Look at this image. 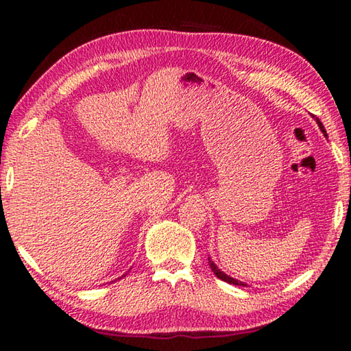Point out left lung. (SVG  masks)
I'll list each match as a JSON object with an SVG mask.
<instances>
[{"instance_id": "obj_1", "label": "left lung", "mask_w": 351, "mask_h": 351, "mask_svg": "<svg viewBox=\"0 0 351 351\" xmlns=\"http://www.w3.org/2000/svg\"><path fill=\"white\" fill-rule=\"evenodd\" d=\"M317 121V123H319V127H320V130H322V133L326 136V132H325V128H324V125H322V122L319 121V119H316ZM209 265H210V269L213 271V274H215L218 278H221V280H224V282H228V283H230V285H237V287H247L246 283H243V282H239V280H235V278H232V277H229V276H226L224 272H221L219 271L217 266H215V263H213V261L209 258Z\"/></svg>"}]
</instances>
